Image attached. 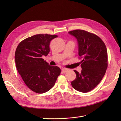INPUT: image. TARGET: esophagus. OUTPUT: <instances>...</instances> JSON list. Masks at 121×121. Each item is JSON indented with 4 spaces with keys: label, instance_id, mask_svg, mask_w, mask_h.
I'll use <instances>...</instances> for the list:
<instances>
[{
    "label": "esophagus",
    "instance_id": "esophagus-1",
    "mask_svg": "<svg viewBox=\"0 0 121 121\" xmlns=\"http://www.w3.org/2000/svg\"><path fill=\"white\" fill-rule=\"evenodd\" d=\"M68 71V69H65V68H63V69H62V71L63 72V73H65V72H67Z\"/></svg>",
    "mask_w": 121,
    "mask_h": 121
}]
</instances>
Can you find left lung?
<instances>
[{
	"label": "left lung",
	"instance_id": "8db88e82",
	"mask_svg": "<svg viewBox=\"0 0 121 121\" xmlns=\"http://www.w3.org/2000/svg\"><path fill=\"white\" fill-rule=\"evenodd\" d=\"M70 34L78 40L79 58L82 59V71L74 70L76 78L71 82L76 91L87 92L101 82L108 68V60L106 45L99 36L82 30H71Z\"/></svg>",
	"mask_w": 121,
	"mask_h": 121
}]
</instances>
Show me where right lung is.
I'll return each mask as SVG.
<instances>
[{
    "label": "right lung",
    "instance_id": "obj_1",
    "mask_svg": "<svg viewBox=\"0 0 121 121\" xmlns=\"http://www.w3.org/2000/svg\"><path fill=\"white\" fill-rule=\"evenodd\" d=\"M57 37L56 35H35L23 40L15 50L18 72L26 85L36 93L49 91L60 74V68L49 65L42 58L49 52L51 40Z\"/></svg>",
    "mask_w": 121,
    "mask_h": 121
}]
</instances>
